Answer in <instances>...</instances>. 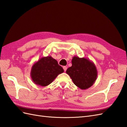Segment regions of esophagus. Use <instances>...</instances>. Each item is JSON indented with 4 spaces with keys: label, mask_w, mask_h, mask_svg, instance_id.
<instances>
[{
    "label": "esophagus",
    "mask_w": 127,
    "mask_h": 127,
    "mask_svg": "<svg viewBox=\"0 0 127 127\" xmlns=\"http://www.w3.org/2000/svg\"><path fill=\"white\" fill-rule=\"evenodd\" d=\"M63 69H64V70L65 72L66 70V69H67V67H66V66H64L63 67Z\"/></svg>",
    "instance_id": "34e87169"
}]
</instances>
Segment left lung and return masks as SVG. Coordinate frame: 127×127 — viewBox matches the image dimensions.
I'll list each match as a JSON object with an SVG mask.
<instances>
[{
  "mask_svg": "<svg viewBox=\"0 0 127 127\" xmlns=\"http://www.w3.org/2000/svg\"><path fill=\"white\" fill-rule=\"evenodd\" d=\"M72 66L66 70L74 85L82 90H86L95 84L97 71L95 63L88 58L74 56L72 59Z\"/></svg>",
  "mask_w": 127,
  "mask_h": 127,
  "instance_id": "left-lung-1",
  "label": "left lung"
}]
</instances>
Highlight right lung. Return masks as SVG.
<instances>
[{
    "instance_id": "add662e5",
    "label": "right lung",
    "mask_w": 127,
    "mask_h": 127,
    "mask_svg": "<svg viewBox=\"0 0 127 127\" xmlns=\"http://www.w3.org/2000/svg\"><path fill=\"white\" fill-rule=\"evenodd\" d=\"M64 72L58 62L50 56L43 57L32 65L31 76L35 84L47 86L53 82L58 74Z\"/></svg>"
}]
</instances>
